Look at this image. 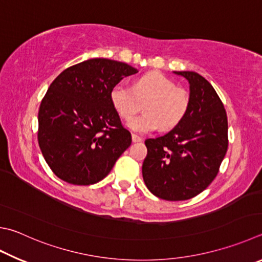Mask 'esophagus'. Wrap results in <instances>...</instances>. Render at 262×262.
Segmentation results:
<instances>
[{
	"instance_id": "1",
	"label": "esophagus",
	"mask_w": 262,
	"mask_h": 262,
	"mask_svg": "<svg viewBox=\"0 0 262 262\" xmlns=\"http://www.w3.org/2000/svg\"><path fill=\"white\" fill-rule=\"evenodd\" d=\"M132 140H133V142H134V143H137V142H142V137L137 136L135 134H133L132 135Z\"/></svg>"
}]
</instances>
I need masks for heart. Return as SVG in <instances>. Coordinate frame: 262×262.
Masks as SVG:
<instances>
[{
    "label": "heart",
    "mask_w": 262,
    "mask_h": 262,
    "mask_svg": "<svg viewBox=\"0 0 262 262\" xmlns=\"http://www.w3.org/2000/svg\"><path fill=\"white\" fill-rule=\"evenodd\" d=\"M137 97L149 98L143 106L145 113L128 123L139 134L150 133L159 126L164 129L175 127L187 116L190 105L188 93L160 72L143 74L133 88L117 83L110 92L112 106L123 120H130L139 110Z\"/></svg>",
    "instance_id": "1"
}]
</instances>
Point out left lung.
<instances>
[{
  "label": "left lung",
  "instance_id": "left-lung-1",
  "mask_svg": "<svg viewBox=\"0 0 262 262\" xmlns=\"http://www.w3.org/2000/svg\"><path fill=\"white\" fill-rule=\"evenodd\" d=\"M190 84L187 116L163 136L145 140L142 174L147 189L165 201H185L204 191L228 149L225 106L212 84L191 71H174Z\"/></svg>",
  "mask_w": 262,
  "mask_h": 262
}]
</instances>
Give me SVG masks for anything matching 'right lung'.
I'll return each instance as SVG.
<instances>
[{"instance_id":"add662e5","label":"right lung","mask_w":262,"mask_h":262,"mask_svg":"<svg viewBox=\"0 0 262 262\" xmlns=\"http://www.w3.org/2000/svg\"><path fill=\"white\" fill-rule=\"evenodd\" d=\"M139 72L121 61L93 58L64 70L42 99L37 140L56 177L75 185L97 183L132 143L110 92Z\"/></svg>"}]
</instances>
